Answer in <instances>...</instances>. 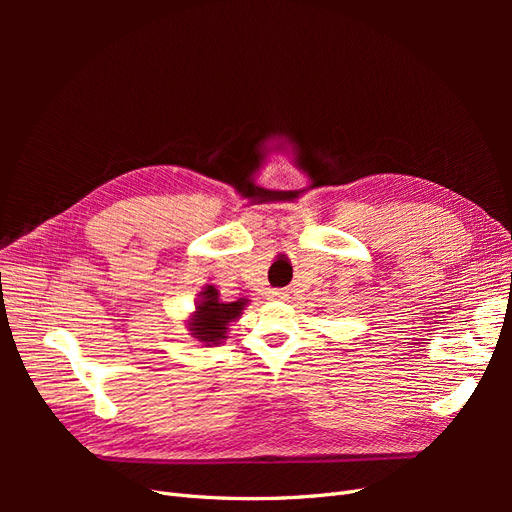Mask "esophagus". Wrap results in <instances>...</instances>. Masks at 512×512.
Masks as SVG:
<instances>
[{
  "instance_id": "esophagus-1",
  "label": "esophagus",
  "mask_w": 512,
  "mask_h": 512,
  "mask_svg": "<svg viewBox=\"0 0 512 512\" xmlns=\"http://www.w3.org/2000/svg\"><path fill=\"white\" fill-rule=\"evenodd\" d=\"M269 299H273V301H286L288 299V292L286 290H271L269 292Z\"/></svg>"
}]
</instances>
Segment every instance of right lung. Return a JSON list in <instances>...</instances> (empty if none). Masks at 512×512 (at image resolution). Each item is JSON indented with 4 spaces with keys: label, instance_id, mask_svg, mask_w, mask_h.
I'll return each instance as SVG.
<instances>
[{
    "label": "right lung",
    "instance_id": "1",
    "mask_svg": "<svg viewBox=\"0 0 512 512\" xmlns=\"http://www.w3.org/2000/svg\"><path fill=\"white\" fill-rule=\"evenodd\" d=\"M247 305V299H239L232 303L220 301V292L215 286H207L200 292V301L196 305V312L190 318V331L192 337L203 344H220L226 337L228 324L237 320Z\"/></svg>",
    "mask_w": 512,
    "mask_h": 512
}]
</instances>
